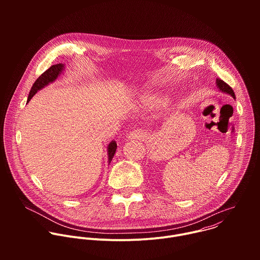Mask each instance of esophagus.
I'll use <instances>...</instances> for the list:
<instances>
[{"label":"esophagus","instance_id":"34e87169","mask_svg":"<svg viewBox=\"0 0 260 260\" xmlns=\"http://www.w3.org/2000/svg\"><path fill=\"white\" fill-rule=\"evenodd\" d=\"M145 137H146V134L141 129H137V131H134V132L129 133V138L131 139H144Z\"/></svg>","mask_w":260,"mask_h":260}]
</instances>
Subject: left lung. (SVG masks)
<instances>
[{
  "mask_svg": "<svg viewBox=\"0 0 260 260\" xmlns=\"http://www.w3.org/2000/svg\"><path fill=\"white\" fill-rule=\"evenodd\" d=\"M216 83H217L218 88H219L221 91L230 93L234 99H236V95H235V92H234L233 88H232L228 83H225L223 80H221L220 78H217V79H216Z\"/></svg>",
  "mask_w": 260,
  "mask_h": 260,
  "instance_id": "obj_1",
  "label": "left lung"
}]
</instances>
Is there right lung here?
Instances as JSON below:
<instances>
[{
    "label": "right lung",
    "instance_id": "obj_1",
    "mask_svg": "<svg viewBox=\"0 0 260 260\" xmlns=\"http://www.w3.org/2000/svg\"><path fill=\"white\" fill-rule=\"evenodd\" d=\"M63 66L61 63H57V64H53L51 66L48 70H46L43 74H41V76L39 78H37V80L35 81V83L32 84L30 90H29V94L27 98V102H29V100L31 99V96L35 95V93L38 91L39 89H41L42 87H44L45 85H47L49 82L54 81L57 76L59 75V73L61 72ZM116 148H117V144L116 142L112 141L109 146H108V155H109V162H111L112 160L115 151H116Z\"/></svg>",
    "mask_w": 260,
    "mask_h": 260
}]
</instances>
